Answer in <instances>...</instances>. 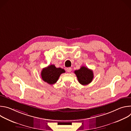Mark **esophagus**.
Segmentation results:
<instances>
[{
	"mask_svg": "<svg viewBox=\"0 0 131 131\" xmlns=\"http://www.w3.org/2000/svg\"><path fill=\"white\" fill-rule=\"evenodd\" d=\"M66 71L68 72H70L71 71V67H68L66 68Z\"/></svg>",
	"mask_w": 131,
	"mask_h": 131,
	"instance_id": "1",
	"label": "esophagus"
}]
</instances>
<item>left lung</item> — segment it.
<instances>
[{"instance_id":"left-lung-1","label":"left lung","mask_w":131,"mask_h":131,"mask_svg":"<svg viewBox=\"0 0 131 131\" xmlns=\"http://www.w3.org/2000/svg\"><path fill=\"white\" fill-rule=\"evenodd\" d=\"M79 82L82 85H87L91 83L94 77L93 71L85 66L74 71Z\"/></svg>"}]
</instances>
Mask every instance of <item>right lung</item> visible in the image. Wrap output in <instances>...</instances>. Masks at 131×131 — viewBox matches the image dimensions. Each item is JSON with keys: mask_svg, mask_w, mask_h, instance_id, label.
Returning <instances> with one entry per match:
<instances>
[{"mask_svg": "<svg viewBox=\"0 0 131 131\" xmlns=\"http://www.w3.org/2000/svg\"><path fill=\"white\" fill-rule=\"evenodd\" d=\"M65 72L64 69L56 68L55 65H51L42 69L41 76L42 80L49 84H53L58 80L61 74Z\"/></svg>", "mask_w": 131, "mask_h": 131, "instance_id": "add662e5", "label": "right lung"}]
</instances>
